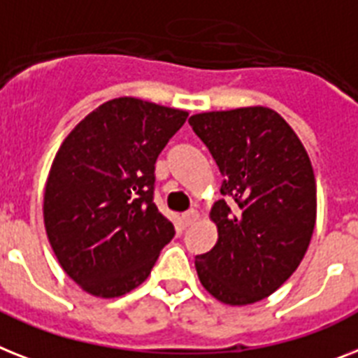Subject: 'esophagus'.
Masks as SVG:
<instances>
[{
	"mask_svg": "<svg viewBox=\"0 0 358 358\" xmlns=\"http://www.w3.org/2000/svg\"><path fill=\"white\" fill-rule=\"evenodd\" d=\"M198 220H200V213H198L196 209H191V211H187L184 215V224L185 225H193V224H196Z\"/></svg>",
	"mask_w": 358,
	"mask_h": 358,
	"instance_id": "34e87169",
	"label": "esophagus"
}]
</instances>
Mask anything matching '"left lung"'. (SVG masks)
Wrapping results in <instances>:
<instances>
[{"mask_svg":"<svg viewBox=\"0 0 358 358\" xmlns=\"http://www.w3.org/2000/svg\"><path fill=\"white\" fill-rule=\"evenodd\" d=\"M189 123L225 180L209 218L215 248L194 260L209 295L248 306L275 293L300 266L317 222V182L300 138L262 105L193 114Z\"/></svg>","mask_w":358,"mask_h":358,"instance_id":"1","label":"left lung"}]
</instances>
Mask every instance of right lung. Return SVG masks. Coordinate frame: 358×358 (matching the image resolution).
I'll use <instances>...</instances> for the list:
<instances>
[{
  "label": "right lung",
  "mask_w": 358,
  "mask_h": 358,
  "mask_svg": "<svg viewBox=\"0 0 358 358\" xmlns=\"http://www.w3.org/2000/svg\"><path fill=\"white\" fill-rule=\"evenodd\" d=\"M187 116L122 96L87 114L59 145L45 184V231L63 271L89 295L133 291L174 236L152 202L155 164Z\"/></svg>",
  "instance_id": "right-lung-1"
}]
</instances>
